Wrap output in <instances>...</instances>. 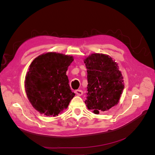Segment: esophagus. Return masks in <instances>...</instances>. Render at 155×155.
Returning a JSON list of instances; mask_svg holds the SVG:
<instances>
[{"label": "esophagus", "mask_w": 155, "mask_h": 155, "mask_svg": "<svg viewBox=\"0 0 155 155\" xmlns=\"http://www.w3.org/2000/svg\"><path fill=\"white\" fill-rule=\"evenodd\" d=\"M75 93H76V94H77L78 96H81L83 94V91L81 90H76L75 91Z\"/></svg>", "instance_id": "obj_1"}]
</instances>
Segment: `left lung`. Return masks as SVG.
Returning a JSON list of instances; mask_svg holds the SVG:
<instances>
[{
    "label": "left lung",
    "instance_id": "8db88e82",
    "mask_svg": "<svg viewBox=\"0 0 155 155\" xmlns=\"http://www.w3.org/2000/svg\"><path fill=\"white\" fill-rule=\"evenodd\" d=\"M87 68V97L85 103L94 114L118 105L124 88L118 63L109 55L94 53L84 59Z\"/></svg>",
    "mask_w": 155,
    "mask_h": 155
}]
</instances>
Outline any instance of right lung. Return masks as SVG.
<instances>
[{
    "label": "right lung",
    "mask_w": 155,
    "mask_h": 155,
    "mask_svg": "<svg viewBox=\"0 0 155 155\" xmlns=\"http://www.w3.org/2000/svg\"><path fill=\"white\" fill-rule=\"evenodd\" d=\"M73 61L72 55L51 51L39 55L30 64L25 77V91L39 113L54 117L67 109L75 96L67 76Z\"/></svg>",
    "instance_id": "obj_1"
}]
</instances>
